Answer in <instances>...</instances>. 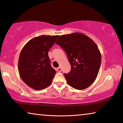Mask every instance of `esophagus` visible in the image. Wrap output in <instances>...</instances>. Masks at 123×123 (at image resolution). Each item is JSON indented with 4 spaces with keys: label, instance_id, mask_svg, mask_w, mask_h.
<instances>
[{
    "label": "esophagus",
    "instance_id": "esophagus-1",
    "mask_svg": "<svg viewBox=\"0 0 123 123\" xmlns=\"http://www.w3.org/2000/svg\"><path fill=\"white\" fill-rule=\"evenodd\" d=\"M61 70H62V69H61V67H59L57 68V71L58 72H61Z\"/></svg>",
    "mask_w": 123,
    "mask_h": 123
}]
</instances>
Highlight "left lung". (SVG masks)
<instances>
[{
  "label": "left lung",
  "mask_w": 123,
  "mask_h": 123,
  "mask_svg": "<svg viewBox=\"0 0 123 123\" xmlns=\"http://www.w3.org/2000/svg\"><path fill=\"white\" fill-rule=\"evenodd\" d=\"M56 43L65 50L71 65L69 73L64 74L68 85L77 90L90 86L101 63V55L95 43L86 35L73 33L60 36Z\"/></svg>",
  "instance_id": "8db88e82"
}]
</instances>
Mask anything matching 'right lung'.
<instances>
[{
  "label": "right lung",
  "mask_w": 123,
  "mask_h": 123,
  "mask_svg": "<svg viewBox=\"0 0 123 123\" xmlns=\"http://www.w3.org/2000/svg\"><path fill=\"white\" fill-rule=\"evenodd\" d=\"M58 36L43 35L32 39L23 46L19 54L18 68L21 78L37 90L51 84L56 71L50 65L48 52Z\"/></svg>",
  "instance_id": "right-lung-1"
}]
</instances>
